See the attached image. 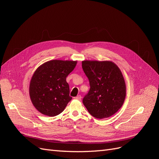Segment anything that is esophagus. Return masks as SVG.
<instances>
[{
  "label": "esophagus",
  "instance_id": "esophagus-1",
  "mask_svg": "<svg viewBox=\"0 0 159 159\" xmlns=\"http://www.w3.org/2000/svg\"><path fill=\"white\" fill-rule=\"evenodd\" d=\"M75 98L77 99V100H79V101H80L81 98H82V97H81V95H77V97H75Z\"/></svg>",
  "mask_w": 159,
  "mask_h": 159
}]
</instances>
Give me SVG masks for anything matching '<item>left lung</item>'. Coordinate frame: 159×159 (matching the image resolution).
<instances>
[{
  "label": "left lung",
  "instance_id": "left-lung-1",
  "mask_svg": "<svg viewBox=\"0 0 159 159\" xmlns=\"http://www.w3.org/2000/svg\"><path fill=\"white\" fill-rule=\"evenodd\" d=\"M82 67L90 86L83 104L95 118L110 117L118 111L126 97V84L121 71L111 61H84Z\"/></svg>",
  "mask_w": 159,
  "mask_h": 159
}]
</instances>
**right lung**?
<instances>
[{
  "label": "right lung",
  "mask_w": 159,
  "mask_h": 159,
  "mask_svg": "<svg viewBox=\"0 0 159 159\" xmlns=\"http://www.w3.org/2000/svg\"><path fill=\"white\" fill-rule=\"evenodd\" d=\"M77 61L53 60L40 66L30 81V96L42 114L54 116L62 113L72 97L66 77Z\"/></svg>",
  "instance_id": "add662e5"
}]
</instances>
